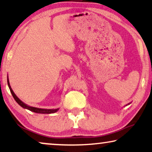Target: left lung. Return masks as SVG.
I'll return each mask as SVG.
<instances>
[{"label": "left lung", "mask_w": 152, "mask_h": 152, "mask_svg": "<svg viewBox=\"0 0 152 152\" xmlns=\"http://www.w3.org/2000/svg\"><path fill=\"white\" fill-rule=\"evenodd\" d=\"M130 103H128V104H127L126 105H129V104H130Z\"/></svg>", "instance_id": "left-lung-1"}]
</instances>
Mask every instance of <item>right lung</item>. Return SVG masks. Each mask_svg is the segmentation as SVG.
<instances>
[{"label":"right lung","instance_id":"1","mask_svg":"<svg viewBox=\"0 0 152 152\" xmlns=\"http://www.w3.org/2000/svg\"><path fill=\"white\" fill-rule=\"evenodd\" d=\"M7 83H8V86L10 88V90L11 91V93H12L13 97L14 98V99L16 100V102L18 103V104L20 105L22 107L25 109H27L28 110L34 112V113H39V114H51V113H55L56 112H58L60 108H57V109H44V108H38V107H32V106H29L25 103L24 102H22V101L18 97V96L16 95V94L14 93L13 90L11 88L10 81H9V78L7 77Z\"/></svg>","mask_w":152,"mask_h":152}]
</instances>
